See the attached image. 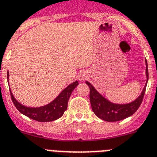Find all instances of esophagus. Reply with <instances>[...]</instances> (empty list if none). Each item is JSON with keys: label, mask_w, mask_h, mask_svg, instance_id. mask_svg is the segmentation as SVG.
<instances>
[{"label": "esophagus", "mask_w": 157, "mask_h": 157, "mask_svg": "<svg viewBox=\"0 0 157 157\" xmlns=\"http://www.w3.org/2000/svg\"><path fill=\"white\" fill-rule=\"evenodd\" d=\"M87 74L85 73V72H83V73H80V75H79V80H80V81H84V80H85L86 79H87Z\"/></svg>", "instance_id": "obj_1"}]
</instances>
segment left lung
I'll list each match as a JSON object with an SVG mask.
<instances>
[{
	"label": "left lung",
	"instance_id": "1",
	"mask_svg": "<svg viewBox=\"0 0 157 157\" xmlns=\"http://www.w3.org/2000/svg\"><path fill=\"white\" fill-rule=\"evenodd\" d=\"M145 75L146 83L142 89L140 95L134 101L126 104H117L111 102L108 99L103 97L99 92L88 81L85 83L90 88V101L93 112L98 118L108 122L122 121L130 116L133 115L142 104L145 94V87L149 80V72H148L147 61L145 60Z\"/></svg>",
	"mask_w": 157,
	"mask_h": 157
}]
</instances>
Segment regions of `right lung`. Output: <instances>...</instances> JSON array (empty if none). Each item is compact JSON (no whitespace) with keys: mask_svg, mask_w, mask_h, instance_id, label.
I'll return each mask as SVG.
<instances>
[{"mask_svg":"<svg viewBox=\"0 0 157 157\" xmlns=\"http://www.w3.org/2000/svg\"><path fill=\"white\" fill-rule=\"evenodd\" d=\"M9 77V73H8V81ZM9 84V82H8ZM78 81H74L68 85L62 92L55 98L53 101L47 105L40 107H28L19 103L14 97L10 88L11 97L14 105L21 113L26 116L30 119L39 122H50L59 119L63 115L64 112L67 109V105L72 91L78 85Z\"/></svg>","mask_w":157,"mask_h":157,"instance_id":"obj_1","label":"right lung"}]
</instances>
